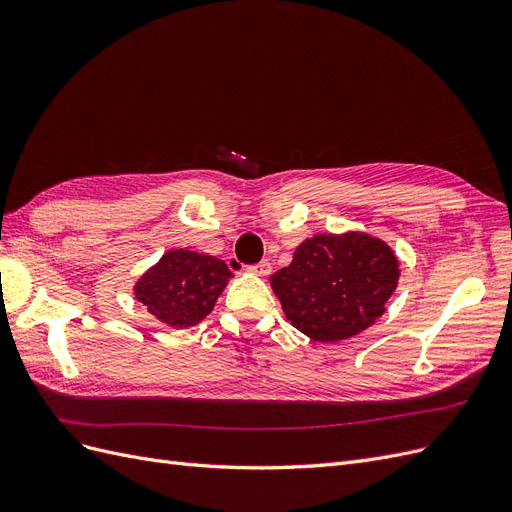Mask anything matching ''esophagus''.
<instances>
[{
  "instance_id": "1",
  "label": "esophagus",
  "mask_w": 512,
  "mask_h": 512,
  "mask_svg": "<svg viewBox=\"0 0 512 512\" xmlns=\"http://www.w3.org/2000/svg\"><path fill=\"white\" fill-rule=\"evenodd\" d=\"M250 271H252L254 275H260V277H265V275H269V273H271V262H269V260H260V262H258V265L250 267Z\"/></svg>"
}]
</instances>
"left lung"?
Segmentation results:
<instances>
[{"instance_id":"obj_1","label":"left lung","mask_w":512,"mask_h":512,"mask_svg":"<svg viewBox=\"0 0 512 512\" xmlns=\"http://www.w3.org/2000/svg\"><path fill=\"white\" fill-rule=\"evenodd\" d=\"M397 280L399 260L389 245L344 232L303 241L290 265L271 275V288L294 329L331 344L371 327Z\"/></svg>"}]
</instances>
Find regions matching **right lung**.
Listing matches in <instances>:
<instances>
[{
	"instance_id": "1",
	"label": "right lung",
	"mask_w": 512,
	"mask_h": 512,
	"mask_svg": "<svg viewBox=\"0 0 512 512\" xmlns=\"http://www.w3.org/2000/svg\"><path fill=\"white\" fill-rule=\"evenodd\" d=\"M230 277L220 258L170 250L136 282L134 294L166 327L188 329L211 312Z\"/></svg>"
}]
</instances>
